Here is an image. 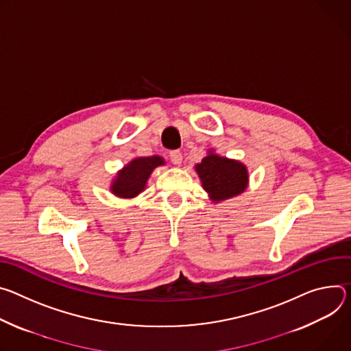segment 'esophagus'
I'll return each instance as SVG.
<instances>
[{"label":"esophagus","mask_w":351,"mask_h":351,"mask_svg":"<svg viewBox=\"0 0 351 351\" xmlns=\"http://www.w3.org/2000/svg\"><path fill=\"white\" fill-rule=\"evenodd\" d=\"M170 160H171V163L176 165V166L181 165V162H182V154H181V152H180V150H173V152H170Z\"/></svg>","instance_id":"obj_1"}]
</instances>
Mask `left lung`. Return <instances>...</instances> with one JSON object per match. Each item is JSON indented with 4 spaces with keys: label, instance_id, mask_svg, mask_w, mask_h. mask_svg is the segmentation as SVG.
I'll list each match as a JSON object with an SVG mask.
<instances>
[{
    "label": "left lung",
    "instance_id": "8db88e82",
    "mask_svg": "<svg viewBox=\"0 0 351 351\" xmlns=\"http://www.w3.org/2000/svg\"><path fill=\"white\" fill-rule=\"evenodd\" d=\"M204 188L213 201H224L241 193L248 182V173L244 165L209 154L197 166Z\"/></svg>",
    "mask_w": 351,
    "mask_h": 351
}]
</instances>
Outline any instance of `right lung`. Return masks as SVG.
I'll return each instance as SVG.
<instances>
[{
  "label": "right lung",
  "mask_w": 351,
  "mask_h": 351,
  "mask_svg": "<svg viewBox=\"0 0 351 351\" xmlns=\"http://www.w3.org/2000/svg\"><path fill=\"white\" fill-rule=\"evenodd\" d=\"M163 159L159 156H152V158H138L132 160L123 171H120L119 177L114 181L111 191L115 195L123 198H134L139 192L143 191L145 184L152 174V171L163 165Z\"/></svg>",
  "instance_id": "add662e5"
}]
</instances>
